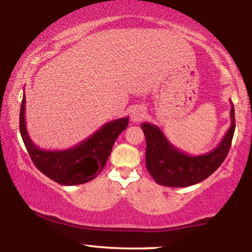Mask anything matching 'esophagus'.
<instances>
[{
  "mask_svg": "<svg viewBox=\"0 0 252 252\" xmlns=\"http://www.w3.org/2000/svg\"><path fill=\"white\" fill-rule=\"evenodd\" d=\"M144 115H146V110L142 106H135L134 109L131 110V114H130V118H131L132 122H140L144 118Z\"/></svg>",
  "mask_w": 252,
  "mask_h": 252,
  "instance_id": "1",
  "label": "esophagus"
}]
</instances>
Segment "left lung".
I'll list each match as a JSON object with an SVG mask.
<instances>
[{
	"label": "left lung",
	"instance_id": "left-lung-1",
	"mask_svg": "<svg viewBox=\"0 0 252 252\" xmlns=\"http://www.w3.org/2000/svg\"><path fill=\"white\" fill-rule=\"evenodd\" d=\"M231 126L221 142L206 154L189 155L169 142L158 126L142 123L147 141L146 166L158 184L168 187H187L198 184L216 172L224 162L235 134V108L231 103Z\"/></svg>",
	"mask_w": 252,
	"mask_h": 252
}]
</instances>
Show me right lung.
Here are the masks:
<instances>
[{"mask_svg":"<svg viewBox=\"0 0 252 252\" xmlns=\"http://www.w3.org/2000/svg\"><path fill=\"white\" fill-rule=\"evenodd\" d=\"M26 97L20 109V132L35 167L46 176L63 186L82 185L94 180L102 172L118 135L128 126L123 117L105 123L94 134L72 148L46 150L34 144L26 126Z\"/></svg>","mask_w":252,"mask_h":252,"instance_id":"add662e5","label":"right lung"}]
</instances>
